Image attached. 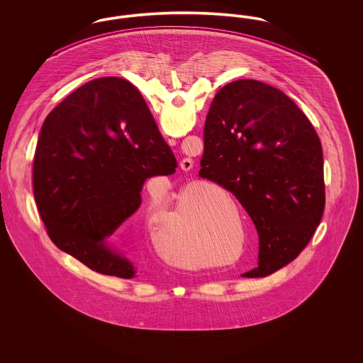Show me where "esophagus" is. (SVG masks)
I'll return each mask as SVG.
<instances>
[{
	"instance_id": "obj_1",
	"label": "esophagus",
	"mask_w": 363,
	"mask_h": 363,
	"mask_svg": "<svg viewBox=\"0 0 363 363\" xmlns=\"http://www.w3.org/2000/svg\"><path fill=\"white\" fill-rule=\"evenodd\" d=\"M170 143H175L174 140H170ZM181 169L184 170V172H189L193 169V160L190 159V157H186V159H184L182 162H181Z\"/></svg>"
}]
</instances>
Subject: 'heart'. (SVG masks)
Returning a JSON list of instances; mask_svg holds the SVG:
<instances>
[{"label":"heart","instance_id":"b5f03b06","mask_svg":"<svg viewBox=\"0 0 363 363\" xmlns=\"http://www.w3.org/2000/svg\"><path fill=\"white\" fill-rule=\"evenodd\" d=\"M170 215L169 225L156 235V247L169 262L184 268L199 264L201 242L208 230H216V227L228 223H240V216L231 203L222 200L208 188L197 186H189L178 194ZM148 222L156 233L166 223L164 211L154 208L148 216ZM238 228L242 230L241 225ZM209 242L218 259L231 257L240 246V238L235 233H216ZM240 256L241 252L231 261L240 259Z\"/></svg>","mask_w":363,"mask_h":363}]
</instances>
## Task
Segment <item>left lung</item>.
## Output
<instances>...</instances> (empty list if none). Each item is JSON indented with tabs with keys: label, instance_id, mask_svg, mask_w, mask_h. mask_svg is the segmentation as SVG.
Returning <instances> with one entry per match:
<instances>
[{
	"label": "left lung",
	"instance_id": "8db88e82",
	"mask_svg": "<svg viewBox=\"0 0 363 363\" xmlns=\"http://www.w3.org/2000/svg\"><path fill=\"white\" fill-rule=\"evenodd\" d=\"M200 166L199 175L231 191L257 228L259 265L242 277L272 275L311 242L325 207L323 147L284 92L246 79L220 88Z\"/></svg>",
	"mask_w": 363,
	"mask_h": 363
}]
</instances>
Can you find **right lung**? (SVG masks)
<instances>
[{
    "label": "right lung",
    "instance_id": "add662e5",
    "mask_svg": "<svg viewBox=\"0 0 363 363\" xmlns=\"http://www.w3.org/2000/svg\"><path fill=\"white\" fill-rule=\"evenodd\" d=\"M177 160L138 88L101 77L73 91L46 117L33 188L52 243L108 277L132 279L133 262L111 243L141 206L147 178Z\"/></svg>",
    "mask_w": 363,
    "mask_h": 363
}]
</instances>
